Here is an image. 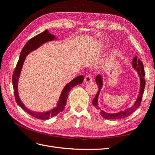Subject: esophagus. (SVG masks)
Here are the masks:
<instances>
[{"label":"esophagus","mask_w":155,"mask_h":155,"mask_svg":"<svg viewBox=\"0 0 155 155\" xmlns=\"http://www.w3.org/2000/svg\"><path fill=\"white\" fill-rule=\"evenodd\" d=\"M93 78L91 75H87L85 77H84V83H91V82L93 81Z\"/></svg>","instance_id":"34e87169"}]
</instances>
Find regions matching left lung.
<instances>
[{
	"instance_id": "obj_1",
	"label": "left lung",
	"mask_w": 155,
	"mask_h": 155,
	"mask_svg": "<svg viewBox=\"0 0 155 155\" xmlns=\"http://www.w3.org/2000/svg\"><path fill=\"white\" fill-rule=\"evenodd\" d=\"M132 66L136 71H137L138 74L140 77V91L138 93V95L137 96V99H136V101L134 104H133L131 107L129 108H127L126 110L123 111H120L117 113H107V112L104 111V110H101L99 107V104H98V98L100 93V91H101V88L103 87V78L101 75H97L96 77L95 81L99 87V91L97 95H95V98L93 100V105L94 106V108L99 111V114L101 116L107 120H120L122 119V118L126 117L129 116L130 114H132L133 112L135 111L137 109L140 107L142 95H143L144 87H145V80H144V66L143 64L140 61V59L138 58L137 56H135L132 60Z\"/></svg>"
}]
</instances>
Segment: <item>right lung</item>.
Wrapping results in <instances>:
<instances>
[{
	"mask_svg": "<svg viewBox=\"0 0 155 155\" xmlns=\"http://www.w3.org/2000/svg\"><path fill=\"white\" fill-rule=\"evenodd\" d=\"M56 39V38L55 37V35L51 34L47 29L35 36V37H33V38L30 39L25 44V46L23 48V50H21L19 59L18 60L16 68H15L13 74V86L14 89L15 101H16L17 104L19 105L23 110H25L27 114H29L30 116H31L35 118H38V119L39 120H48L50 117H52L56 116V115L58 114L60 111H63L66 106V101H67L68 95L70 91L71 90L72 87L77 85V84H81L84 80L83 76L80 75L78 76V77L74 78L73 80L71 81L70 83L66 84L64 88L63 89L61 94H60V98L58 100V102L57 104L56 107L51 109V110L48 111L36 112L31 111L29 110V109H27L25 106V105L23 104V102L21 101V100L20 99L19 96V93H18V81H19L20 73L21 69H22L23 67L24 61H25V57L28 55L31 51L38 49L39 46H41L42 44H44L45 42L52 41L54 39Z\"/></svg>",
	"mask_w": 155,
	"mask_h": 155,
	"instance_id": "obj_1",
	"label": "right lung"
}]
</instances>
